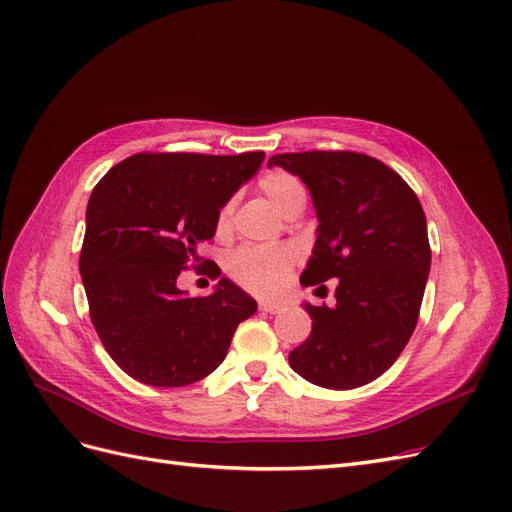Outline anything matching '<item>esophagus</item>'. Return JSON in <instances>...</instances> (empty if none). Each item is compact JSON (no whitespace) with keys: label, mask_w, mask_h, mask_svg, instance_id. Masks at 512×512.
Returning <instances> with one entry per match:
<instances>
[{"label":"esophagus","mask_w":512,"mask_h":512,"mask_svg":"<svg viewBox=\"0 0 512 512\" xmlns=\"http://www.w3.org/2000/svg\"><path fill=\"white\" fill-rule=\"evenodd\" d=\"M282 309H284V305H280V303H269V301L260 303V312H265V314H280Z\"/></svg>","instance_id":"obj_1"}]
</instances>
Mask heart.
Here are the masks:
<instances>
[{
  "label": "heart",
  "instance_id": "1",
  "mask_svg": "<svg viewBox=\"0 0 512 512\" xmlns=\"http://www.w3.org/2000/svg\"><path fill=\"white\" fill-rule=\"evenodd\" d=\"M260 190L271 200V205L282 215L297 203L305 200V190L297 177L284 170H273L260 179ZM232 203L224 205L218 215V232L230 228ZM297 256L286 245L273 247H239L226 258V271L241 288L260 297H277L282 294Z\"/></svg>",
  "mask_w": 512,
  "mask_h": 512
}]
</instances>
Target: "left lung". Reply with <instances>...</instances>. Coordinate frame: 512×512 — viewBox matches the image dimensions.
Masks as SVG:
<instances>
[{
	"label": "left lung",
	"mask_w": 512,
	"mask_h": 512,
	"mask_svg": "<svg viewBox=\"0 0 512 512\" xmlns=\"http://www.w3.org/2000/svg\"><path fill=\"white\" fill-rule=\"evenodd\" d=\"M269 166L301 177L316 207L301 284L339 280L333 307L303 303L312 333L290 367L324 389H356L380 378L414 333L431 267L423 207L393 168L363 153H280Z\"/></svg>",
	"instance_id": "obj_1"
}]
</instances>
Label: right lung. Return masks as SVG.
Instances as JSON below:
<instances>
[{
  "label": "right lung",
  "instance_id": "add662e5",
  "mask_svg": "<svg viewBox=\"0 0 512 512\" xmlns=\"http://www.w3.org/2000/svg\"><path fill=\"white\" fill-rule=\"evenodd\" d=\"M265 153H136L89 196L79 269L89 316L111 359L149 386L203 380L226 359L239 322L256 301L220 277L209 297L179 290L183 269L200 262L218 215L260 168ZM209 260H205L207 265Z\"/></svg>",
  "mask_w": 512,
  "mask_h": 512
}]
</instances>
